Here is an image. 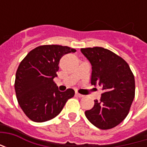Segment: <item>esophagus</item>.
I'll return each mask as SVG.
<instances>
[{"label": "esophagus", "instance_id": "esophagus-1", "mask_svg": "<svg viewBox=\"0 0 147 147\" xmlns=\"http://www.w3.org/2000/svg\"><path fill=\"white\" fill-rule=\"evenodd\" d=\"M76 95L77 97H79V98H83V96H84L83 95V94H80V93H78V92H76Z\"/></svg>", "mask_w": 147, "mask_h": 147}]
</instances>
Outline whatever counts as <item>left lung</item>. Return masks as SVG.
<instances>
[{"instance_id": "obj_1", "label": "left lung", "mask_w": 147, "mask_h": 147, "mask_svg": "<svg viewBox=\"0 0 147 147\" xmlns=\"http://www.w3.org/2000/svg\"><path fill=\"white\" fill-rule=\"evenodd\" d=\"M92 66L90 83L102 86L100 101L94 100L91 109L85 112L90 123L100 129L117 126L129 113L135 98V77L126 61L102 47L81 49Z\"/></svg>"}]
</instances>
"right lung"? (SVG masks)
I'll use <instances>...</instances> for the list:
<instances>
[{"label": "right lung", "mask_w": 147, "mask_h": 147, "mask_svg": "<svg viewBox=\"0 0 147 147\" xmlns=\"http://www.w3.org/2000/svg\"><path fill=\"white\" fill-rule=\"evenodd\" d=\"M76 51L67 46L40 45L21 61L16 74L15 90L19 105L29 119L38 123L51 120L75 95L72 89L60 91L53 79L57 76L61 58Z\"/></svg>", "instance_id": "obj_1"}]
</instances>
